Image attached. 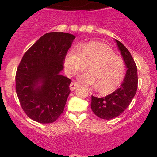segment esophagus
<instances>
[{"label": "esophagus", "mask_w": 157, "mask_h": 157, "mask_svg": "<svg viewBox=\"0 0 157 157\" xmlns=\"http://www.w3.org/2000/svg\"><path fill=\"white\" fill-rule=\"evenodd\" d=\"M79 86V84H77L75 82H72V83L70 84V89H71V91H74L75 90V89H77Z\"/></svg>", "instance_id": "1"}]
</instances>
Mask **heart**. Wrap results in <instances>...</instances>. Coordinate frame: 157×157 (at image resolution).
I'll return each mask as SVG.
<instances>
[{
    "label": "heart",
    "instance_id": "obj_1",
    "mask_svg": "<svg viewBox=\"0 0 157 157\" xmlns=\"http://www.w3.org/2000/svg\"><path fill=\"white\" fill-rule=\"evenodd\" d=\"M64 64L69 75L83 71L88 65L89 71L82 74L79 80L89 86H97V90L102 93L115 90L126 72L122 58L115 55L108 45L99 42L83 44L79 51L71 48L66 54Z\"/></svg>",
    "mask_w": 157,
    "mask_h": 157
}]
</instances>
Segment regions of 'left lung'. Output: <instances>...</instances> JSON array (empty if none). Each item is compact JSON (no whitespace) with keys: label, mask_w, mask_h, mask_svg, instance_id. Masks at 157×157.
<instances>
[{"label":"left lung","mask_w":157,"mask_h":157,"mask_svg":"<svg viewBox=\"0 0 157 157\" xmlns=\"http://www.w3.org/2000/svg\"><path fill=\"white\" fill-rule=\"evenodd\" d=\"M115 42L128 70L123 83L115 92L105 97L98 98L92 96V110L96 116L102 119L110 120L121 115L129 106L137 89L138 78L135 62L128 48L116 39Z\"/></svg>","instance_id":"obj_1"}]
</instances>
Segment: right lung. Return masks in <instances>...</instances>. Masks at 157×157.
<instances>
[{
	"label": "right lung",
	"instance_id": "add662e5",
	"mask_svg": "<svg viewBox=\"0 0 157 157\" xmlns=\"http://www.w3.org/2000/svg\"><path fill=\"white\" fill-rule=\"evenodd\" d=\"M75 36L63 32L43 35L24 54L16 74V92L29 118L42 124L64 112L71 80L61 75L64 58Z\"/></svg>",
	"mask_w": 157,
	"mask_h": 157
}]
</instances>
